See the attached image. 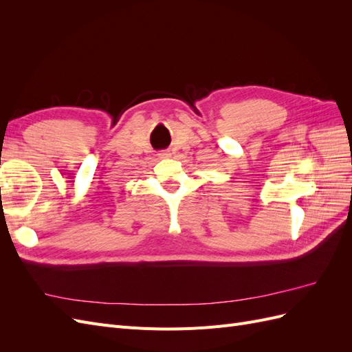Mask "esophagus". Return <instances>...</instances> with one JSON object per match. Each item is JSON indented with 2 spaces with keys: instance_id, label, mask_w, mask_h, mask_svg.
Masks as SVG:
<instances>
[{
  "instance_id": "34e87169",
  "label": "esophagus",
  "mask_w": 352,
  "mask_h": 352,
  "mask_svg": "<svg viewBox=\"0 0 352 352\" xmlns=\"http://www.w3.org/2000/svg\"><path fill=\"white\" fill-rule=\"evenodd\" d=\"M158 155H160V158H167V157H170V153L168 151H163V153H160Z\"/></svg>"
}]
</instances>
